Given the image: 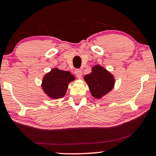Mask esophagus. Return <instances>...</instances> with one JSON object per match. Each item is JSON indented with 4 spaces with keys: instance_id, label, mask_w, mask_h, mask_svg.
<instances>
[{
    "instance_id": "1",
    "label": "esophagus",
    "mask_w": 156,
    "mask_h": 156,
    "mask_svg": "<svg viewBox=\"0 0 156 156\" xmlns=\"http://www.w3.org/2000/svg\"><path fill=\"white\" fill-rule=\"evenodd\" d=\"M75 74L78 78H80L81 77H82V71H81L80 70L76 69L75 71Z\"/></svg>"
}]
</instances>
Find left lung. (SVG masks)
Returning a JSON list of instances; mask_svg holds the SVG:
<instances>
[{"instance_id": "obj_1", "label": "left lung", "mask_w": 156, "mask_h": 156, "mask_svg": "<svg viewBox=\"0 0 156 156\" xmlns=\"http://www.w3.org/2000/svg\"><path fill=\"white\" fill-rule=\"evenodd\" d=\"M84 80L88 85L92 96L96 99H100L109 93L115 82L112 74L100 65L93 66L91 73L84 76Z\"/></svg>"}]
</instances>
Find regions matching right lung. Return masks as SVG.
Instances as JSON below:
<instances>
[{
    "label": "right lung",
    "instance_id": "right-lung-1",
    "mask_svg": "<svg viewBox=\"0 0 156 156\" xmlns=\"http://www.w3.org/2000/svg\"><path fill=\"white\" fill-rule=\"evenodd\" d=\"M74 80L70 72L55 68L44 76L41 87L48 97L58 99L66 95L69 84Z\"/></svg>",
    "mask_w": 156,
    "mask_h": 156
}]
</instances>
